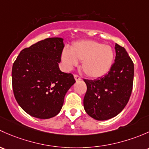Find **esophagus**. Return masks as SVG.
Wrapping results in <instances>:
<instances>
[{
    "mask_svg": "<svg viewBox=\"0 0 149 149\" xmlns=\"http://www.w3.org/2000/svg\"><path fill=\"white\" fill-rule=\"evenodd\" d=\"M74 77L75 80L76 81H79V80H81V79H82V78H81L78 74H74Z\"/></svg>",
    "mask_w": 149,
    "mask_h": 149,
    "instance_id": "34e87169",
    "label": "esophagus"
}]
</instances>
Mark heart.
<instances>
[{
	"instance_id": "b5f03b06",
	"label": "heart",
	"mask_w": 149,
	"mask_h": 149,
	"mask_svg": "<svg viewBox=\"0 0 149 149\" xmlns=\"http://www.w3.org/2000/svg\"><path fill=\"white\" fill-rule=\"evenodd\" d=\"M115 50L110 45L92 40L79 41L65 49L62 54L64 65L70 70L82 62L84 73L90 78H99L110 72L115 61Z\"/></svg>"
}]
</instances>
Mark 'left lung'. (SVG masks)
Listing matches in <instances>:
<instances>
[{"label": "left lung", "instance_id": "8db88e82", "mask_svg": "<svg viewBox=\"0 0 149 149\" xmlns=\"http://www.w3.org/2000/svg\"><path fill=\"white\" fill-rule=\"evenodd\" d=\"M116 59L107 74L95 79H86L84 97L86 113L97 120L115 117L123 110L133 89L134 65L124 47L116 44Z\"/></svg>", "mask_w": 149, "mask_h": 149}]
</instances>
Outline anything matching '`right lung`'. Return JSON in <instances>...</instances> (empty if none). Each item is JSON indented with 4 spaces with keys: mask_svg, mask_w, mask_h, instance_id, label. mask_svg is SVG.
I'll return each mask as SVG.
<instances>
[{
    "mask_svg": "<svg viewBox=\"0 0 149 149\" xmlns=\"http://www.w3.org/2000/svg\"><path fill=\"white\" fill-rule=\"evenodd\" d=\"M63 39L48 38L20 52L12 67V86L21 108L33 117L48 119L60 112L64 96L75 82L59 70Z\"/></svg>",
    "mask_w": 149,
    "mask_h": 149,
    "instance_id": "add662e5",
    "label": "right lung"
}]
</instances>
